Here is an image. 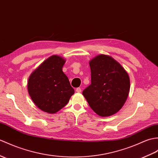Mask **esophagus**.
<instances>
[{
    "instance_id": "34e87169",
    "label": "esophagus",
    "mask_w": 158,
    "mask_h": 158,
    "mask_svg": "<svg viewBox=\"0 0 158 158\" xmlns=\"http://www.w3.org/2000/svg\"><path fill=\"white\" fill-rule=\"evenodd\" d=\"M76 91H77V93H81V89L80 87L77 88V89H76Z\"/></svg>"
}]
</instances>
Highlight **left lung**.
Masks as SVG:
<instances>
[{
    "label": "left lung",
    "mask_w": 158,
    "mask_h": 158,
    "mask_svg": "<svg viewBox=\"0 0 158 158\" xmlns=\"http://www.w3.org/2000/svg\"><path fill=\"white\" fill-rule=\"evenodd\" d=\"M89 63L91 83L83 90V96L98 115L114 114L129 96V76L122 65L108 55H98Z\"/></svg>",
    "instance_id": "left-lung-1"
}]
</instances>
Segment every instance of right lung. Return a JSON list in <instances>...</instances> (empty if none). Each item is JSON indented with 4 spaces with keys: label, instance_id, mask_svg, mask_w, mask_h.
I'll use <instances>...</instances> for the list:
<instances>
[{
    "label": "right lung",
    "instance_id": "1",
    "mask_svg": "<svg viewBox=\"0 0 158 158\" xmlns=\"http://www.w3.org/2000/svg\"><path fill=\"white\" fill-rule=\"evenodd\" d=\"M66 60L52 55L32 72L27 81L29 96L41 110L55 114L67 104L75 93L62 71Z\"/></svg>",
    "mask_w": 158,
    "mask_h": 158
}]
</instances>
